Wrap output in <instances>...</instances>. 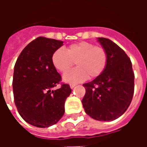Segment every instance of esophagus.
I'll return each instance as SVG.
<instances>
[{"instance_id": "1", "label": "esophagus", "mask_w": 147, "mask_h": 147, "mask_svg": "<svg viewBox=\"0 0 147 147\" xmlns=\"http://www.w3.org/2000/svg\"><path fill=\"white\" fill-rule=\"evenodd\" d=\"M75 86H76V84H71L70 85V87L71 88V89H72V88H74Z\"/></svg>"}]
</instances>
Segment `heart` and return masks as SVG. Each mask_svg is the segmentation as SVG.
<instances>
[{
  "label": "heart",
  "mask_w": 147,
  "mask_h": 147,
  "mask_svg": "<svg viewBox=\"0 0 147 147\" xmlns=\"http://www.w3.org/2000/svg\"><path fill=\"white\" fill-rule=\"evenodd\" d=\"M52 64L61 72L69 70L75 64L78 67L64 75V80L68 83H77L89 77L93 79L100 76L108 64V53L105 49L86 42L71 44L67 50L56 49L52 55Z\"/></svg>",
  "instance_id": "obj_1"
}]
</instances>
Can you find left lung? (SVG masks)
I'll list each match as a JSON object with an SVG mask.
<instances>
[{
	"mask_svg": "<svg viewBox=\"0 0 147 147\" xmlns=\"http://www.w3.org/2000/svg\"><path fill=\"white\" fill-rule=\"evenodd\" d=\"M98 42L108 53L105 71L83 86L86 94L82 100L84 110L93 119L100 121L114 120L129 107L134 94L132 64L122 49L105 38Z\"/></svg>",
	"mask_w": 147,
	"mask_h": 147,
	"instance_id": "left-lung-1",
	"label": "left lung"
}]
</instances>
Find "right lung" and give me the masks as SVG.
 Wrapping results in <instances>:
<instances>
[{"instance_id": "1", "label": "right lung", "mask_w": 147, "mask_h": 147, "mask_svg": "<svg viewBox=\"0 0 147 147\" xmlns=\"http://www.w3.org/2000/svg\"><path fill=\"white\" fill-rule=\"evenodd\" d=\"M62 45V41L38 37L23 49L15 64V104L21 117L33 126H52L64 113V103L71 89L67 83L54 89L61 76L51 61L53 52Z\"/></svg>"}]
</instances>
